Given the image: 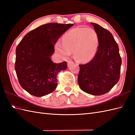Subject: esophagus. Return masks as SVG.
I'll return each instance as SVG.
<instances>
[{"label":"esophagus","instance_id":"esophagus-1","mask_svg":"<svg viewBox=\"0 0 135 135\" xmlns=\"http://www.w3.org/2000/svg\"><path fill=\"white\" fill-rule=\"evenodd\" d=\"M67 64H68V67H70V66H71L73 64H74V61H72V60H69V61L67 62Z\"/></svg>","mask_w":135,"mask_h":135}]
</instances>
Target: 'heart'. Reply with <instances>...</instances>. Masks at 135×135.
I'll list each match as a JSON object with an SVG mask.
<instances>
[{"label": "heart", "mask_w": 135, "mask_h": 135, "mask_svg": "<svg viewBox=\"0 0 135 135\" xmlns=\"http://www.w3.org/2000/svg\"><path fill=\"white\" fill-rule=\"evenodd\" d=\"M99 44L96 31L88 28H75L66 33L62 38V45L57 44L56 49L63 57L75 52L79 62L89 61L95 55Z\"/></svg>", "instance_id": "1"}]
</instances>
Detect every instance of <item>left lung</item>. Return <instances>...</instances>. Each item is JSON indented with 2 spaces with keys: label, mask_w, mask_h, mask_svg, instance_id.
<instances>
[{
  "label": "left lung",
  "mask_w": 135,
  "mask_h": 135,
  "mask_svg": "<svg viewBox=\"0 0 135 135\" xmlns=\"http://www.w3.org/2000/svg\"><path fill=\"white\" fill-rule=\"evenodd\" d=\"M98 36L99 46L93 58L79 65V86L85 92L100 96L110 91L120 78L121 57L119 47L110 31L92 23Z\"/></svg>",
  "instance_id": "obj_1"
}]
</instances>
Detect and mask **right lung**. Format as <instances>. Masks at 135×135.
I'll return each mask as SVG.
<instances>
[{"mask_svg": "<svg viewBox=\"0 0 135 135\" xmlns=\"http://www.w3.org/2000/svg\"><path fill=\"white\" fill-rule=\"evenodd\" d=\"M73 25L55 22L42 25L27 33L17 45V76L21 86L30 94L42 97L56 89L57 74L67 69V63H54L50 56L60 37Z\"/></svg>", "mask_w": 135, "mask_h": 135, "instance_id": "1", "label": "right lung"}]
</instances>
